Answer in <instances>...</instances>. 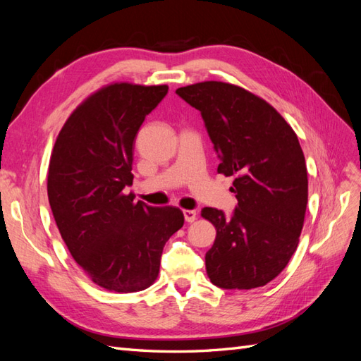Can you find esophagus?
Instances as JSON below:
<instances>
[{"label": "esophagus", "instance_id": "34e87169", "mask_svg": "<svg viewBox=\"0 0 361 361\" xmlns=\"http://www.w3.org/2000/svg\"><path fill=\"white\" fill-rule=\"evenodd\" d=\"M183 216H185V221L192 223L195 218H197V214H195V211H191V209H183Z\"/></svg>", "mask_w": 361, "mask_h": 361}]
</instances>
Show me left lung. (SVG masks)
I'll return each mask as SVG.
<instances>
[{"mask_svg":"<svg viewBox=\"0 0 361 361\" xmlns=\"http://www.w3.org/2000/svg\"><path fill=\"white\" fill-rule=\"evenodd\" d=\"M176 93L202 113L221 159L216 171L235 176L231 220L202 209L216 231L207 277L223 289L265 286L289 264L304 224L309 180L298 137L274 106L239 85L203 81Z\"/></svg>","mask_w":361,"mask_h":361,"instance_id":"8db88e82","label":"left lung"}]
</instances>
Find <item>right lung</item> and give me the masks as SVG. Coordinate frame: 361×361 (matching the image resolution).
<instances>
[{"instance_id": "right-lung-1", "label": "right lung", "mask_w": 361, "mask_h": 361, "mask_svg": "<svg viewBox=\"0 0 361 361\" xmlns=\"http://www.w3.org/2000/svg\"><path fill=\"white\" fill-rule=\"evenodd\" d=\"M167 92L169 85L108 84L75 108L52 149L54 220L76 264L106 290L154 285L162 248L183 226L179 207H154L125 194L138 129Z\"/></svg>"}]
</instances>
